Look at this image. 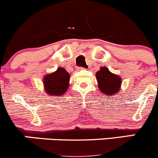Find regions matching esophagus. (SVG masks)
<instances>
[{"label": "esophagus", "instance_id": "34e87169", "mask_svg": "<svg viewBox=\"0 0 158 158\" xmlns=\"http://www.w3.org/2000/svg\"><path fill=\"white\" fill-rule=\"evenodd\" d=\"M76 69L77 70V71H81V70H84V68H81V67H77V68Z\"/></svg>", "mask_w": 158, "mask_h": 158}]
</instances>
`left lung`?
Returning a JSON list of instances; mask_svg holds the SVG:
<instances>
[{"label": "left lung", "instance_id": "left-lung-1", "mask_svg": "<svg viewBox=\"0 0 158 158\" xmlns=\"http://www.w3.org/2000/svg\"><path fill=\"white\" fill-rule=\"evenodd\" d=\"M98 88L104 95L110 96L119 93L121 90V78L118 75L110 72L105 67L96 73Z\"/></svg>", "mask_w": 158, "mask_h": 158}]
</instances>
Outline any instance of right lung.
<instances>
[{"instance_id": "obj_1", "label": "right lung", "mask_w": 158, "mask_h": 158, "mask_svg": "<svg viewBox=\"0 0 158 158\" xmlns=\"http://www.w3.org/2000/svg\"><path fill=\"white\" fill-rule=\"evenodd\" d=\"M69 81V73L64 68H58L57 71L44 77L45 92L51 96L61 97L68 90Z\"/></svg>"}]
</instances>
